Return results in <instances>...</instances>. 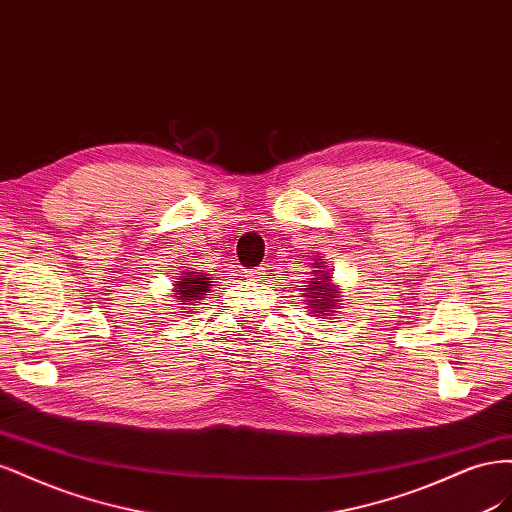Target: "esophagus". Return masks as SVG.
<instances>
[{"instance_id": "obj_1", "label": "esophagus", "mask_w": 512, "mask_h": 512, "mask_svg": "<svg viewBox=\"0 0 512 512\" xmlns=\"http://www.w3.org/2000/svg\"><path fill=\"white\" fill-rule=\"evenodd\" d=\"M247 275L252 277V280H262V277L267 275V269L265 267H258V269H252V271H247Z\"/></svg>"}]
</instances>
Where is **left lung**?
<instances>
[{
	"label": "left lung",
	"instance_id": "left-lung-1",
	"mask_svg": "<svg viewBox=\"0 0 512 512\" xmlns=\"http://www.w3.org/2000/svg\"><path fill=\"white\" fill-rule=\"evenodd\" d=\"M314 271L309 277V282L305 288H301L303 297H305V307L309 309V314L314 316H335L337 309H342V288L335 286L331 280V271L324 265V258L318 256L316 262H312Z\"/></svg>",
	"mask_w": 512,
	"mask_h": 512
}]
</instances>
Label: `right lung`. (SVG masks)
Returning <instances> with one entry per match:
<instances>
[{
	"instance_id": "right-lung-1",
	"label": "right lung",
	"mask_w": 512,
	"mask_h": 512,
	"mask_svg": "<svg viewBox=\"0 0 512 512\" xmlns=\"http://www.w3.org/2000/svg\"><path fill=\"white\" fill-rule=\"evenodd\" d=\"M173 292L170 297L177 299V305H198L203 301L207 290L213 286L211 277L207 273H196V271H181L175 277Z\"/></svg>"
}]
</instances>
